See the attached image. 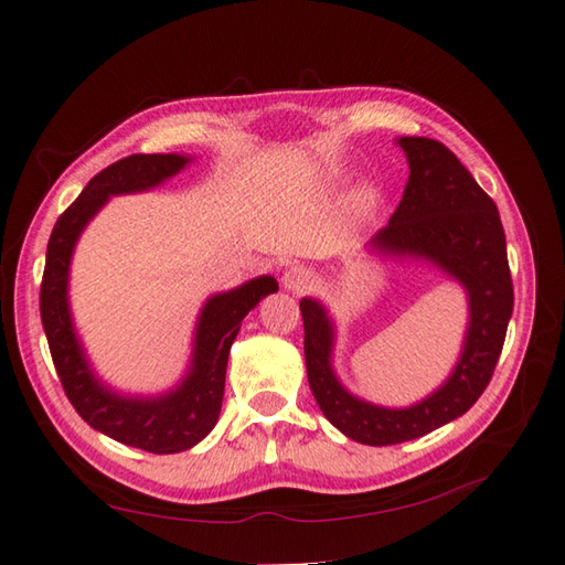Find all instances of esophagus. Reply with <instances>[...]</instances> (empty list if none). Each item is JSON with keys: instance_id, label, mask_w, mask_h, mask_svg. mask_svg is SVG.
<instances>
[{"instance_id": "1", "label": "esophagus", "mask_w": 565, "mask_h": 565, "mask_svg": "<svg viewBox=\"0 0 565 565\" xmlns=\"http://www.w3.org/2000/svg\"><path fill=\"white\" fill-rule=\"evenodd\" d=\"M313 281H316L313 274H310V269H306L303 264H294V267H289L284 274V289L291 294L308 291L310 286H313Z\"/></svg>"}]
</instances>
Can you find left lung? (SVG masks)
I'll use <instances>...</instances> for the list:
<instances>
[{
	"label": "left lung",
	"instance_id": "1",
	"mask_svg": "<svg viewBox=\"0 0 565 565\" xmlns=\"http://www.w3.org/2000/svg\"><path fill=\"white\" fill-rule=\"evenodd\" d=\"M411 177L386 227L369 249L429 262L468 296V326L447 381L411 407H383L356 398L332 369L334 322L316 298H303L308 383L322 415L342 435L369 447L411 441L471 407L493 376L505 344L514 294L500 213L456 154L429 138H398Z\"/></svg>",
	"mask_w": 565,
	"mask_h": 565
}]
</instances>
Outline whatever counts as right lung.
<instances>
[{"instance_id": "add662e5", "label": "right lung", "mask_w": 565, "mask_h": 565, "mask_svg": "<svg viewBox=\"0 0 565 565\" xmlns=\"http://www.w3.org/2000/svg\"><path fill=\"white\" fill-rule=\"evenodd\" d=\"M191 162L189 154H130L106 167L82 189L75 203L60 215L45 252L41 284V320L55 371L79 417L128 447L152 454H177L199 444L218 423L227 354L239 322L264 296L279 291L274 276H257L233 291L203 303L194 350L184 379L160 395L118 393L94 374L70 313V262L84 227L106 201L160 186Z\"/></svg>"}]
</instances>
